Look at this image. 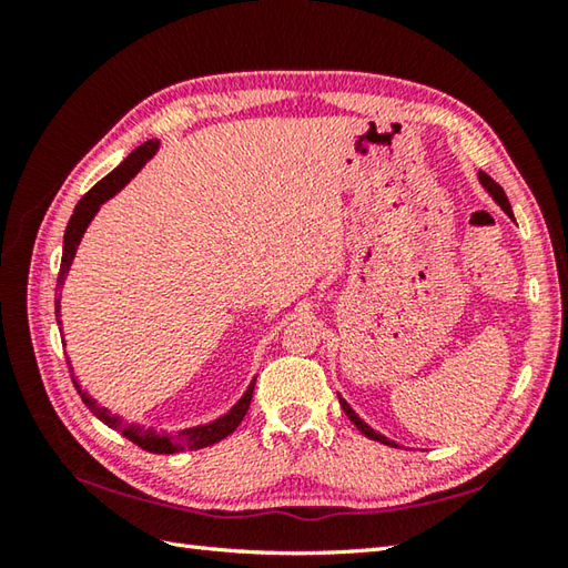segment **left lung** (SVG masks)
Segmentation results:
<instances>
[{"instance_id": "1", "label": "left lung", "mask_w": 568, "mask_h": 568, "mask_svg": "<svg viewBox=\"0 0 568 568\" xmlns=\"http://www.w3.org/2000/svg\"><path fill=\"white\" fill-rule=\"evenodd\" d=\"M478 180H480V185H484V187L490 192V197L500 204L503 212L513 216V207H510V202H508V195H505L503 187L496 183V180H493V178H490V175H486V173H478ZM339 405H342V409H344V413H346V417L352 419L354 425L358 427V432H361V434H366L368 439H373V442H381V444H388V446H397V444H395V442H390L388 437H383L381 432H376V429H373V427H368L366 422L361 419V417L354 413L352 405H348L342 395H339Z\"/></svg>"}]
</instances>
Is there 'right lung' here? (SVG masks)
<instances>
[{"mask_svg": "<svg viewBox=\"0 0 568 568\" xmlns=\"http://www.w3.org/2000/svg\"><path fill=\"white\" fill-rule=\"evenodd\" d=\"M159 146H161V141H155V139H151V141H146V143H141L139 149L131 151V153L126 155V159H124L122 163H119L110 175H104V178L100 180V183L94 185V187L88 192V195H84V197L75 204V212H72L70 222H68V226H65V236H63V258H60V273H58V285H55V291H58V300H55L58 329H63V327H60V324H63V320H60V291H63L65 275H68V271H70L72 258H75V251H78V246H80L84 229L90 226V222L94 220V214L100 212L102 204H104L106 200H112L119 190L126 187L129 180L134 178V175L141 171V168L153 159L155 151H159ZM60 339H63V346H65V336H60ZM68 368H70L72 385H75V390L80 393L82 403L90 407V413H92L94 417H98V419H102L106 427L122 432L129 442H134L136 446H141V449L153 452V454H178V452H185V449H204V446H212V444H216V442H222L224 437H229V434H232V432L241 425V419H244L246 409H248V405H251L253 385H256V378H253V381L248 383L246 393L239 397V403H236L232 409H229L226 415L207 422V425H197V427H187V429L178 432V434H168V432H155L153 427L146 429V427H141V425H129V422H126L122 415L112 413L110 407H102L88 390L82 388L78 376H75V373H72L70 358H68Z\"/></svg>", "mask_w": 568, "mask_h": 568, "instance_id": "obj_1", "label": "right lung"}]
</instances>
